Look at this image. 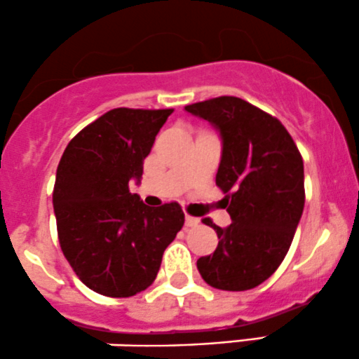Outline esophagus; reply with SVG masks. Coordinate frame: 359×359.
<instances>
[{"mask_svg":"<svg viewBox=\"0 0 359 359\" xmlns=\"http://www.w3.org/2000/svg\"><path fill=\"white\" fill-rule=\"evenodd\" d=\"M186 224L187 226H198L199 218H196V216H191V215H186Z\"/></svg>","mask_w":359,"mask_h":359,"instance_id":"obj_1","label":"esophagus"}]
</instances>
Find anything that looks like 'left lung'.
<instances>
[{
	"label": "left lung",
	"mask_w": 359,
	"mask_h": 359,
	"mask_svg": "<svg viewBox=\"0 0 359 359\" xmlns=\"http://www.w3.org/2000/svg\"><path fill=\"white\" fill-rule=\"evenodd\" d=\"M186 110L219 129L216 186L231 218L224 230L203 219L219 242L198 269L212 288L252 290L274 274L293 242L305 206L303 158L281 121L243 98L216 97Z\"/></svg>",
	"instance_id": "8db88e82"
}]
</instances>
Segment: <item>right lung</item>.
<instances>
[{
    "instance_id": "right-lung-1",
    "label": "right lung",
    "mask_w": 359,
    "mask_h": 359,
    "mask_svg": "<svg viewBox=\"0 0 359 359\" xmlns=\"http://www.w3.org/2000/svg\"><path fill=\"white\" fill-rule=\"evenodd\" d=\"M172 112L112 109L81 129L62 153L53 191L59 245L95 293L128 298L147 290L184 226L179 203L149 208L129 192Z\"/></svg>"
}]
</instances>
